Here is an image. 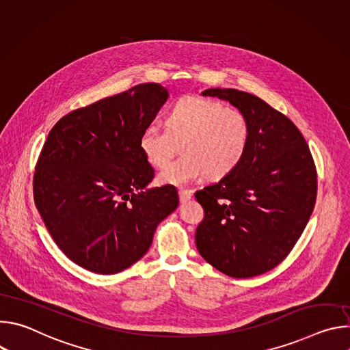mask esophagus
Listing matches in <instances>:
<instances>
[{
  "label": "esophagus",
  "mask_w": 350,
  "mask_h": 350,
  "mask_svg": "<svg viewBox=\"0 0 350 350\" xmlns=\"http://www.w3.org/2000/svg\"><path fill=\"white\" fill-rule=\"evenodd\" d=\"M178 196H180V201L181 202H187V201H189L191 196H192V191H189V189H180L178 191Z\"/></svg>",
  "instance_id": "34e87169"
}]
</instances>
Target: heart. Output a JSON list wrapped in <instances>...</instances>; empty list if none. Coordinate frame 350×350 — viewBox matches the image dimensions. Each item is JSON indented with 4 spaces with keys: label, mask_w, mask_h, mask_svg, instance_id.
Wrapping results in <instances>:
<instances>
[{
    "label": "heart",
    "mask_w": 350,
    "mask_h": 350,
    "mask_svg": "<svg viewBox=\"0 0 350 350\" xmlns=\"http://www.w3.org/2000/svg\"><path fill=\"white\" fill-rule=\"evenodd\" d=\"M165 124L166 130L146 126L138 139L144 158L154 167H163L174 144L183 142L184 158L158 174L161 184L181 187L208 177L223 178L239 166L251 142V124L242 111L198 95L180 98Z\"/></svg>",
    "instance_id": "heart-1"
}]
</instances>
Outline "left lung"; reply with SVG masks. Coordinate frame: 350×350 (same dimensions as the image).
<instances>
[{
  "mask_svg": "<svg viewBox=\"0 0 350 350\" xmlns=\"http://www.w3.org/2000/svg\"><path fill=\"white\" fill-rule=\"evenodd\" d=\"M242 111L251 142L239 166L195 192L205 217L195 232L201 256L219 271L249 278L280 265L314 209L317 173L297 127L263 99L234 88H209Z\"/></svg>",
  "mask_w": 350,
  "mask_h": 350,
  "instance_id": "8db88e82",
  "label": "left lung"
}]
</instances>
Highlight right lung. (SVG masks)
<instances>
[{
  "label": "right lung",
  "instance_id": "obj_1",
  "mask_svg": "<svg viewBox=\"0 0 350 350\" xmlns=\"http://www.w3.org/2000/svg\"><path fill=\"white\" fill-rule=\"evenodd\" d=\"M167 96L158 83L138 84L68 113L44 142L34 202L61 251L85 270L115 274L134 265L178 206L173 185L146 188L155 170L138 145Z\"/></svg>",
  "mask_w": 350,
  "mask_h": 350
}]
</instances>
